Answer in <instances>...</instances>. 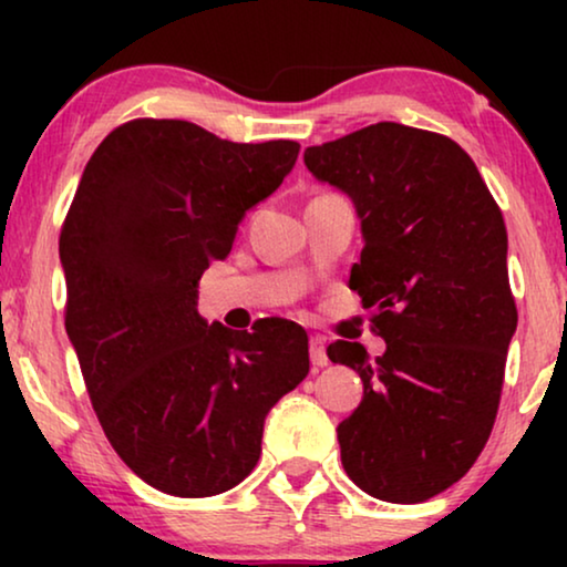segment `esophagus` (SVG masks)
Segmentation results:
<instances>
[{
	"mask_svg": "<svg viewBox=\"0 0 567 567\" xmlns=\"http://www.w3.org/2000/svg\"><path fill=\"white\" fill-rule=\"evenodd\" d=\"M309 355H312L315 367H328V351H324V338L315 336L309 340Z\"/></svg>",
	"mask_w": 567,
	"mask_h": 567,
	"instance_id": "esophagus-1",
	"label": "esophagus"
}]
</instances>
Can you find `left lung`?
<instances>
[{
    "mask_svg": "<svg viewBox=\"0 0 567 567\" xmlns=\"http://www.w3.org/2000/svg\"><path fill=\"white\" fill-rule=\"evenodd\" d=\"M305 165L353 200L363 250L348 286L386 343L377 359L328 346L363 382L340 460L379 501H429L467 475L498 415L518 322L503 214L460 144L402 123L307 146Z\"/></svg>",
    "mask_w": 567,
    "mask_h": 567,
    "instance_id": "left-lung-1",
    "label": "left lung"
}]
</instances>
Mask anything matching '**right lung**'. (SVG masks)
<instances>
[{
  "label": "right lung",
  "instance_id": "right-lung-1",
  "mask_svg": "<svg viewBox=\"0 0 567 567\" xmlns=\"http://www.w3.org/2000/svg\"><path fill=\"white\" fill-rule=\"evenodd\" d=\"M289 138L235 144L188 121L136 118L92 154L61 227L66 332L115 454L146 485L208 498L250 475L268 410L309 374L281 317L206 324L198 281L247 208L297 162Z\"/></svg>",
  "mask_w": 567,
  "mask_h": 567
}]
</instances>
